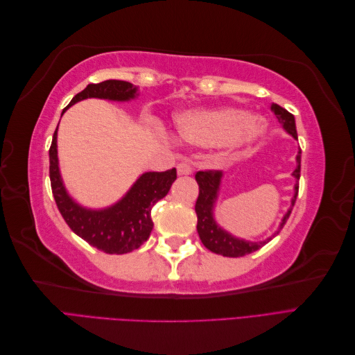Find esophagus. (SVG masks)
<instances>
[{
    "mask_svg": "<svg viewBox=\"0 0 355 355\" xmlns=\"http://www.w3.org/2000/svg\"><path fill=\"white\" fill-rule=\"evenodd\" d=\"M178 175L179 176H185V175H191L192 173V168L188 163H185V161H182V163L178 164Z\"/></svg>",
    "mask_w": 355,
    "mask_h": 355,
    "instance_id": "esophagus-1",
    "label": "esophagus"
}]
</instances>
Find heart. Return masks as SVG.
Instances as JSON below:
<instances>
[{
    "instance_id": "1",
    "label": "heart",
    "mask_w": 355,
    "mask_h": 355,
    "mask_svg": "<svg viewBox=\"0 0 355 355\" xmlns=\"http://www.w3.org/2000/svg\"><path fill=\"white\" fill-rule=\"evenodd\" d=\"M176 128L182 141L201 146L252 144L265 132L262 121L239 108L188 111L176 116Z\"/></svg>"
}]
</instances>
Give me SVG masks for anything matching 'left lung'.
<instances>
[{
	"mask_svg": "<svg viewBox=\"0 0 355 355\" xmlns=\"http://www.w3.org/2000/svg\"><path fill=\"white\" fill-rule=\"evenodd\" d=\"M271 111L278 118V121L283 124L284 130L288 135H292L295 139H297L295 116L277 103L271 105ZM222 176H223V173L220 170L197 171L196 180H197L198 188H200V194H198V198L196 202L197 231H198L201 243L206 245L210 252L227 256V257H240V256L259 250L261 247L265 245L272 237L265 240V241H259V243L245 241V240L234 237V235H231L228 231H225L219 227L216 220H214V218H213V207H214V202H216V198L219 194ZM293 176L296 178L295 196L292 198V206H290V209L287 210V213L284 214V218L280 223V230L284 227V223L288 219L290 213H292V209L295 206V201L297 197V191H299L297 180L300 178V149L296 155V168L293 171ZM280 230L277 231V234L280 232Z\"/></svg>",
	"mask_w": 355,
	"mask_h": 355,
	"instance_id": "8db88e82",
	"label": "left lung"
}]
</instances>
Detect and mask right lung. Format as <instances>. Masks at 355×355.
<instances>
[{
	"label": "right lung",
	"mask_w": 355,
	"mask_h": 355,
	"mask_svg": "<svg viewBox=\"0 0 355 355\" xmlns=\"http://www.w3.org/2000/svg\"><path fill=\"white\" fill-rule=\"evenodd\" d=\"M136 96L137 87L132 83L106 80L98 84H89L83 92L73 96L67 108L89 98L125 102L135 99ZM49 157L53 197L63 219L78 237L110 254H124L139 249L149 239L154 227L151 219L154 204L167 196L171 184L176 180V168L148 171L135 182L127 194L114 206L92 210L75 202L63 185L58 159V127L53 135Z\"/></svg>",
	"instance_id": "1"
}]
</instances>
